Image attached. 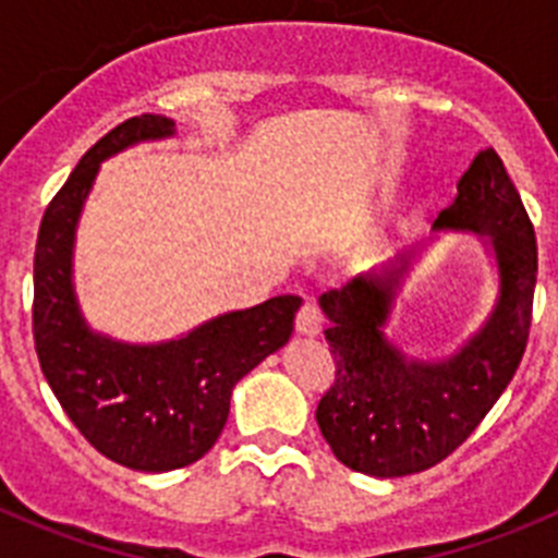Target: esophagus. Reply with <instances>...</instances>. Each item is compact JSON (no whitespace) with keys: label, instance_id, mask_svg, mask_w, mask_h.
I'll use <instances>...</instances> for the list:
<instances>
[{"label":"esophagus","instance_id":"1","mask_svg":"<svg viewBox=\"0 0 558 558\" xmlns=\"http://www.w3.org/2000/svg\"><path fill=\"white\" fill-rule=\"evenodd\" d=\"M322 329H324L322 310L315 307L313 302H307L302 310H299V315H295V332L304 335V338H315Z\"/></svg>","mask_w":558,"mask_h":558}]
</instances>
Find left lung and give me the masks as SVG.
<instances>
[{"label":"left lung","instance_id":"left-lung-1","mask_svg":"<svg viewBox=\"0 0 558 558\" xmlns=\"http://www.w3.org/2000/svg\"><path fill=\"white\" fill-rule=\"evenodd\" d=\"M438 231L477 234L497 265L489 318L450 357H408L386 335L411 254L363 270L318 299L338 372L315 418L335 458L363 475L402 477L445 461L506 391L529 343L536 236L492 147L461 175L456 201L433 220V234Z\"/></svg>","mask_w":558,"mask_h":558}]
</instances>
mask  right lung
I'll return each instance as SVG.
<instances>
[{"instance_id": "add662e5", "label": "right lung", "mask_w": 558, "mask_h": 558, "mask_svg": "<svg viewBox=\"0 0 558 558\" xmlns=\"http://www.w3.org/2000/svg\"><path fill=\"white\" fill-rule=\"evenodd\" d=\"M175 136V122L142 113L108 131L47 206L33 263V335L41 372L86 441L136 472L190 466L229 418L231 391L293 332L299 295L231 310L181 338L122 343L95 332L72 282L75 231L100 165L125 147Z\"/></svg>"}]
</instances>
